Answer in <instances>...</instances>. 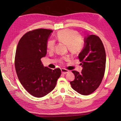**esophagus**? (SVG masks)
Wrapping results in <instances>:
<instances>
[{"mask_svg":"<svg viewBox=\"0 0 121 121\" xmlns=\"http://www.w3.org/2000/svg\"><path fill=\"white\" fill-rule=\"evenodd\" d=\"M61 73L63 74H65L67 73H69V71L67 70V69H61Z\"/></svg>","mask_w":121,"mask_h":121,"instance_id":"esophagus-1","label":"esophagus"}]
</instances>
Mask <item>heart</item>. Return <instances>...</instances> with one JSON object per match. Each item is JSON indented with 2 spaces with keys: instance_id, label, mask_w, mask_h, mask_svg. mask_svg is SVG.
<instances>
[{
  "instance_id": "b5f03b06",
  "label": "heart",
  "mask_w": 121,
  "mask_h": 121,
  "mask_svg": "<svg viewBox=\"0 0 121 121\" xmlns=\"http://www.w3.org/2000/svg\"><path fill=\"white\" fill-rule=\"evenodd\" d=\"M56 38L58 41L67 45L69 52L73 54L79 53L83 48V40L77 31L69 29L60 30L57 32ZM55 42L53 40H49L47 42L48 51L53 50Z\"/></svg>"
}]
</instances>
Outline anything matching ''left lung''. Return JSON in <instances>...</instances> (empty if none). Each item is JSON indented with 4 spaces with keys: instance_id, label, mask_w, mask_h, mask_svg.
<instances>
[{
    "instance_id": "1",
    "label": "left lung",
    "mask_w": 121,
    "mask_h": 121,
    "mask_svg": "<svg viewBox=\"0 0 121 121\" xmlns=\"http://www.w3.org/2000/svg\"><path fill=\"white\" fill-rule=\"evenodd\" d=\"M83 48L78 56L83 68L79 73L73 71L72 88L80 94L87 95L93 92L100 84L104 74L106 54L101 39L94 35H87L84 39Z\"/></svg>"
}]
</instances>
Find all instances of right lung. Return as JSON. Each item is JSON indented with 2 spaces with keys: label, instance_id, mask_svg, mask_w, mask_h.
<instances>
[{
  "label": "right lung",
  "instance_id": "1",
  "mask_svg": "<svg viewBox=\"0 0 121 121\" xmlns=\"http://www.w3.org/2000/svg\"><path fill=\"white\" fill-rule=\"evenodd\" d=\"M52 31L39 29L26 33L18 43L15 56L17 77L32 95L42 97L56 86L61 75L60 69L44 67L41 58L47 53V44Z\"/></svg>",
  "mask_w": 121,
  "mask_h": 121
}]
</instances>
